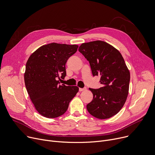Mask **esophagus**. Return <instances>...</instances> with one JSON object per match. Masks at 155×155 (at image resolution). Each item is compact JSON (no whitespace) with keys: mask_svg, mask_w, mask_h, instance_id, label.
<instances>
[{"mask_svg":"<svg viewBox=\"0 0 155 155\" xmlns=\"http://www.w3.org/2000/svg\"><path fill=\"white\" fill-rule=\"evenodd\" d=\"M87 90V88H86V87L83 88H79V91H85V90Z\"/></svg>","mask_w":155,"mask_h":155,"instance_id":"1","label":"esophagus"}]
</instances>
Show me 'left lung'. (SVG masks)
Masks as SVG:
<instances>
[{"mask_svg":"<svg viewBox=\"0 0 155 155\" xmlns=\"http://www.w3.org/2000/svg\"><path fill=\"white\" fill-rule=\"evenodd\" d=\"M78 51L89 61L93 75H100L103 87L89 88L93 94L87 105L89 113L100 119L114 116L120 111L127 97L130 72L120 52L104 41L83 43Z\"/></svg>","mask_w":155,"mask_h":155,"instance_id":"1","label":"left lung"}]
</instances>
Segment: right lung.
<instances>
[{"instance_id":"1","label":"right lung","mask_w":155,"mask_h":155,"mask_svg":"<svg viewBox=\"0 0 155 155\" xmlns=\"http://www.w3.org/2000/svg\"><path fill=\"white\" fill-rule=\"evenodd\" d=\"M78 46L52 43L35 51L26 64L25 87L39 113L48 118L58 117L67 111L78 91L76 86L60 85L66 76L65 64Z\"/></svg>"}]
</instances>
